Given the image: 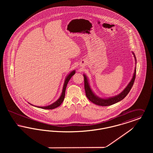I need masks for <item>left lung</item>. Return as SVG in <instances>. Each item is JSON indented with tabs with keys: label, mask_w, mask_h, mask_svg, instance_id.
Returning a JSON list of instances; mask_svg holds the SVG:
<instances>
[{
	"label": "left lung",
	"mask_w": 153,
	"mask_h": 153,
	"mask_svg": "<svg viewBox=\"0 0 153 153\" xmlns=\"http://www.w3.org/2000/svg\"><path fill=\"white\" fill-rule=\"evenodd\" d=\"M132 54H134V56L135 57V61H137L135 56L134 53L132 52ZM135 76H136V68L134 71V73L133 74L132 78L131 79V81L129 82V84L127 85V86L126 87V88L124 89L123 91L119 95L109 97L108 99H102L97 97V96L95 95V94L92 91L91 88L90 87V85L88 82V80L87 77H86L85 75L84 74V88H85V94L86 96L87 97L88 99L94 103L96 105H100V106H109L111 105L114 104H115L117 102L121 101L123 100L124 98L128 95L129 92L130 91L131 88L132 87V85L134 84V81L135 79Z\"/></svg>",
	"instance_id": "left-lung-1"
}]
</instances>
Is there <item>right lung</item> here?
Instances as JSON below:
<instances>
[{
    "instance_id": "1",
    "label": "right lung",
    "mask_w": 153,
    "mask_h": 153,
    "mask_svg": "<svg viewBox=\"0 0 153 153\" xmlns=\"http://www.w3.org/2000/svg\"><path fill=\"white\" fill-rule=\"evenodd\" d=\"M76 72L75 71H73L72 72L69 73L68 76L66 77L65 80V82H64V87H63V89H62V94L61 96L59 97V98L58 99V100L56 101V102H54V103L51 104V105H49L48 106H46V107H36L38 108H42V109H54L57 107H59L61 103L62 102L64 101V98H65V90L67 86V84L69 82V80L71 79V78L73 76V75L75 74Z\"/></svg>"
}]
</instances>
